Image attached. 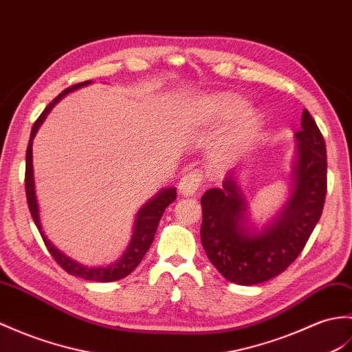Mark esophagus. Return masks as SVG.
<instances>
[{
    "label": "esophagus",
    "mask_w": 352,
    "mask_h": 352,
    "mask_svg": "<svg viewBox=\"0 0 352 352\" xmlns=\"http://www.w3.org/2000/svg\"><path fill=\"white\" fill-rule=\"evenodd\" d=\"M204 182V175L201 170H190L184 177H182L178 183V192L184 196H193L201 187Z\"/></svg>",
    "instance_id": "esophagus-1"
}]
</instances>
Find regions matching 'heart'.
<instances>
[{
    "label": "heart",
    "mask_w": 352,
    "mask_h": 352,
    "mask_svg": "<svg viewBox=\"0 0 352 352\" xmlns=\"http://www.w3.org/2000/svg\"><path fill=\"white\" fill-rule=\"evenodd\" d=\"M249 103L243 97L223 93L214 97H210L207 102H204L201 109V121L214 122V124H223L235 118L241 117L239 121L231 127L230 132L223 138L222 148L220 153L225 157H235L248 148V145L258 135L263 118L258 112H248Z\"/></svg>",
    "instance_id": "heart-1"
}]
</instances>
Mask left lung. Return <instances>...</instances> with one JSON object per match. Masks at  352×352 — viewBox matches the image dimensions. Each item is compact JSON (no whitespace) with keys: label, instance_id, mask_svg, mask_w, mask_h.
Masks as SVG:
<instances>
[{"label":"left lung","instance_id":"obj_1","mask_svg":"<svg viewBox=\"0 0 352 352\" xmlns=\"http://www.w3.org/2000/svg\"><path fill=\"white\" fill-rule=\"evenodd\" d=\"M297 138L294 187L287 206L263 230L248 226V202L232 175L202 195L201 241L220 274L236 285H256L285 272L305 249L322 214L327 151L322 133L305 109Z\"/></svg>","mask_w":352,"mask_h":352}]
</instances>
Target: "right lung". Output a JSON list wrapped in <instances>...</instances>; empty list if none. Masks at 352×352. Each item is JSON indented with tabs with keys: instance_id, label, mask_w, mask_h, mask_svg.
Returning <instances> with one entry per match:
<instances>
[{
	"instance_id": "add662e5",
	"label": "right lung",
	"mask_w": 352,
	"mask_h": 352,
	"mask_svg": "<svg viewBox=\"0 0 352 352\" xmlns=\"http://www.w3.org/2000/svg\"><path fill=\"white\" fill-rule=\"evenodd\" d=\"M89 84H91V80H85V82H80V84L65 88L61 94L56 96L55 99L46 106L45 111L40 113V117L36 120L34 126H32V129H31V136H30V142H28V148H27L25 192H27V201H28V207L31 211L32 220H34V223L37 226L40 235H42L46 248H47L49 253L52 255V258L56 261V264H58L63 270H65L69 274L76 276V277H82V279H85V280L113 282V280H120V279H122V277L129 276L139 265V263H141L142 258L145 256V253L148 252V249L151 246L163 213H165V210L169 204L174 202L177 198V190H175V187H166V189L159 192L153 199H150L141 210L138 211V216L135 220L133 236H132V240H130L127 250L118 261H116V263H112L108 267H87V265L79 264V263H76V261H73L69 256H65L63 252H60L51 241L46 239L43 231H42V225H40L38 206H37V198H36V186H34V174H32V139H34L40 124L45 121L49 111L54 108L55 103H58V100H61L65 94H69L72 91H75V89H79V88H82Z\"/></svg>"
}]
</instances>
